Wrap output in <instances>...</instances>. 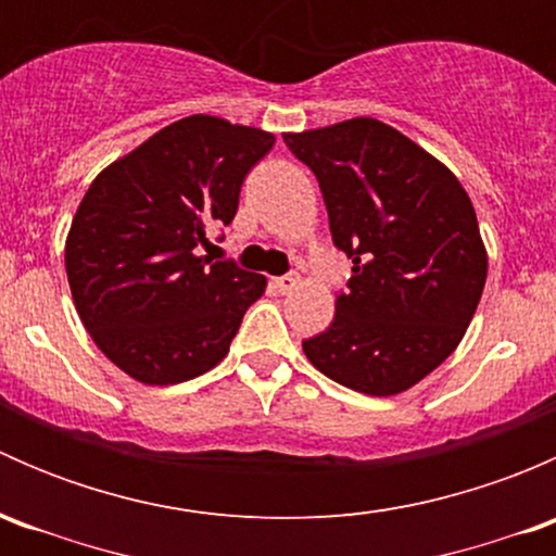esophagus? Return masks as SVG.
Returning a JSON list of instances; mask_svg holds the SVG:
<instances>
[{"mask_svg": "<svg viewBox=\"0 0 556 556\" xmlns=\"http://www.w3.org/2000/svg\"><path fill=\"white\" fill-rule=\"evenodd\" d=\"M295 285H299V277H295V274H285V277H274L271 279V288L277 290V293H282V295L290 293Z\"/></svg>", "mask_w": 556, "mask_h": 556, "instance_id": "1", "label": "esophagus"}]
</instances>
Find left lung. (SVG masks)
I'll list each match as a JSON object with an SVG mask.
<instances>
[{
	"instance_id": "8db88e82",
	"label": "left lung",
	"mask_w": 556,
	"mask_h": 556,
	"mask_svg": "<svg viewBox=\"0 0 556 556\" xmlns=\"http://www.w3.org/2000/svg\"><path fill=\"white\" fill-rule=\"evenodd\" d=\"M312 169L333 244L352 261L336 317L304 339L317 371L366 395L428 377L463 339L486 282L473 204L457 177L374 117L285 134Z\"/></svg>"
}]
</instances>
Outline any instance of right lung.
I'll return each instance as SVG.
<instances>
[{
	"instance_id": "add662e5",
	"label": "right lung",
	"mask_w": 556,
	"mask_h": 556,
	"mask_svg": "<svg viewBox=\"0 0 556 556\" xmlns=\"http://www.w3.org/2000/svg\"><path fill=\"white\" fill-rule=\"evenodd\" d=\"M271 134L190 115L115 161L83 195L66 237V277L83 325L144 384L201 377L228 355L266 277L201 255L226 228Z\"/></svg>"
}]
</instances>
